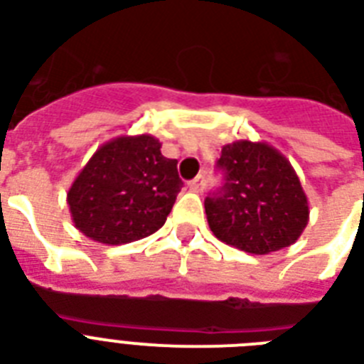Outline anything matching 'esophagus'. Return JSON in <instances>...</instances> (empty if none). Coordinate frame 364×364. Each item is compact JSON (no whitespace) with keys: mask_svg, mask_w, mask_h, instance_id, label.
<instances>
[{"mask_svg":"<svg viewBox=\"0 0 364 364\" xmlns=\"http://www.w3.org/2000/svg\"><path fill=\"white\" fill-rule=\"evenodd\" d=\"M205 187V177L204 176H198L194 177L193 181H188V188L193 191V193H202Z\"/></svg>","mask_w":364,"mask_h":364,"instance_id":"esophagus-1","label":"esophagus"}]
</instances>
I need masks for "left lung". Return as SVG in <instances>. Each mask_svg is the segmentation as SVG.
Here are the masks:
<instances>
[{
  "mask_svg": "<svg viewBox=\"0 0 364 364\" xmlns=\"http://www.w3.org/2000/svg\"><path fill=\"white\" fill-rule=\"evenodd\" d=\"M217 166L225 185L204 202L217 238L253 255L279 251L300 238L310 219L308 198L277 149L240 139L223 147Z\"/></svg>",
  "mask_w": 364,
  "mask_h": 364,
  "instance_id": "1",
  "label": "left lung"
}]
</instances>
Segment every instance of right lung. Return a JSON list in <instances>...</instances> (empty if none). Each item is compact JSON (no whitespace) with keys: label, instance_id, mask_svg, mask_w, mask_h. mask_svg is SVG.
<instances>
[{"label":"right lung","instance_id":"1","mask_svg":"<svg viewBox=\"0 0 364 364\" xmlns=\"http://www.w3.org/2000/svg\"><path fill=\"white\" fill-rule=\"evenodd\" d=\"M151 134L119 136L90 156L68 191L79 232L105 245L147 238L170 215L183 181Z\"/></svg>","mask_w":364,"mask_h":364}]
</instances>
